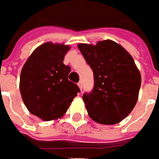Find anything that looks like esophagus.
Returning <instances> with one entry per match:
<instances>
[{
    "mask_svg": "<svg viewBox=\"0 0 159 159\" xmlns=\"http://www.w3.org/2000/svg\"><path fill=\"white\" fill-rule=\"evenodd\" d=\"M78 86H79V88H80V90H82V87H83L82 81H80V82L78 83Z\"/></svg>",
    "mask_w": 159,
    "mask_h": 159,
    "instance_id": "1",
    "label": "esophagus"
}]
</instances>
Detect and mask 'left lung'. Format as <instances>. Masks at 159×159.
<instances>
[{
  "label": "left lung",
  "mask_w": 159,
  "mask_h": 159,
  "mask_svg": "<svg viewBox=\"0 0 159 159\" xmlns=\"http://www.w3.org/2000/svg\"><path fill=\"white\" fill-rule=\"evenodd\" d=\"M78 48L94 72V89L83 95L89 116L102 125L119 123L134 108L141 88V73L132 56L111 40Z\"/></svg>",
  "instance_id": "obj_1"
}]
</instances>
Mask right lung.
Wrapping results in <instances>:
<instances>
[{
    "label": "right lung",
    "mask_w": 159,
    "mask_h": 159,
    "mask_svg": "<svg viewBox=\"0 0 159 159\" xmlns=\"http://www.w3.org/2000/svg\"><path fill=\"white\" fill-rule=\"evenodd\" d=\"M70 48L63 43L46 42L36 48L25 63L19 89L27 110L43 121L60 119L80 92L68 80L70 67L64 64Z\"/></svg>",
    "instance_id": "obj_1"
}]
</instances>
